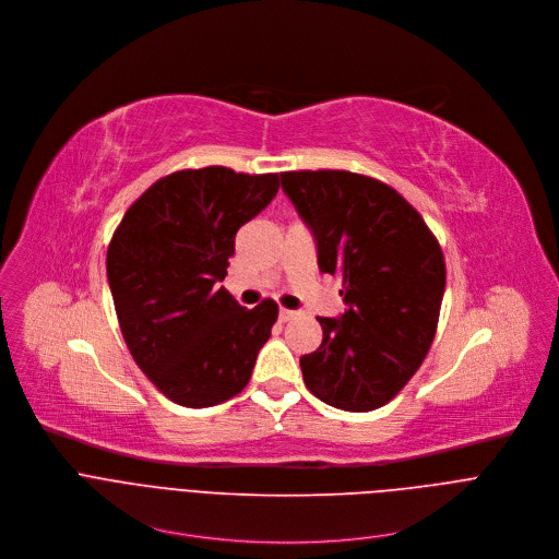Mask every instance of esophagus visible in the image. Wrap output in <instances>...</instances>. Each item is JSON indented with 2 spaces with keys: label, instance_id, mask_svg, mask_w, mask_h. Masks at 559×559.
Here are the masks:
<instances>
[{
  "label": "esophagus",
  "instance_id": "34e87169",
  "mask_svg": "<svg viewBox=\"0 0 559 559\" xmlns=\"http://www.w3.org/2000/svg\"><path fill=\"white\" fill-rule=\"evenodd\" d=\"M297 314H299V312L288 310V308H282V310H280V319H282V321H290V319H295Z\"/></svg>",
  "mask_w": 559,
  "mask_h": 559
}]
</instances>
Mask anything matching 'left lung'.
I'll return each mask as SVG.
<instances>
[{
  "label": "left lung",
  "instance_id": "left-lung-1",
  "mask_svg": "<svg viewBox=\"0 0 559 559\" xmlns=\"http://www.w3.org/2000/svg\"><path fill=\"white\" fill-rule=\"evenodd\" d=\"M321 273L342 280L340 319L299 359L306 388L346 412L390 403L427 357L444 293V258L420 213L390 185L353 171H284Z\"/></svg>",
  "mask_w": 559,
  "mask_h": 559
}]
</instances>
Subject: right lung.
I'll return each instance as SVG.
<instances>
[{"instance_id":"1","label":"right lung","mask_w":559,"mask_h":559,"mask_svg":"<svg viewBox=\"0 0 559 559\" xmlns=\"http://www.w3.org/2000/svg\"><path fill=\"white\" fill-rule=\"evenodd\" d=\"M280 174L180 169L156 180L107 247L123 340L169 401L211 407L240 394L277 321V304L240 306L219 282L236 234L277 193Z\"/></svg>"}]
</instances>
